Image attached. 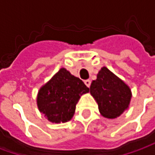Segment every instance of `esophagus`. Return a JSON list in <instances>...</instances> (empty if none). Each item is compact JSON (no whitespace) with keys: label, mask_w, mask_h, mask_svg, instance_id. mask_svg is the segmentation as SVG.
I'll use <instances>...</instances> for the list:
<instances>
[{"label":"esophagus","mask_w":155,"mask_h":155,"mask_svg":"<svg viewBox=\"0 0 155 155\" xmlns=\"http://www.w3.org/2000/svg\"><path fill=\"white\" fill-rule=\"evenodd\" d=\"M84 84L87 85L88 87H90L91 86V81H90V80H85L84 81Z\"/></svg>","instance_id":"34e87169"}]
</instances>
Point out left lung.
Masks as SVG:
<instances>
[{
    "label": "left lung",
    "instance_id": "8db88e82",
    "mask_svg": "<svg viewBox=\"0 0 155 155\" xmlns=\"http://www.w3.org/2000/svg\"><path fill=\"white\" fill-rule=\"evenodd\" d=\"M90 91L97 102L101 114L105 118L120 116L130 104L131 91L129 86L106 67L98 73Z\"/></svg>",
    "mask_w": 155,
    "mask_h": 155
}]
</instances>
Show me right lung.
<instances>
[{"mask_svg":"<svg viewBox=\"0 0 155 155\" xmlns=\"http://www.w3.org/2000/svg\"><path fill=\"white\" fill-rule=\"evenodd\" d=\"M88 92L81 79L62 68L39 91L37 105L51 122L64 123L73 117L79 99Z\"/></svg>","mask_w":155,"mask_h":155,"instance_id":"add662e5","label":"right lung"}]
</instances>
